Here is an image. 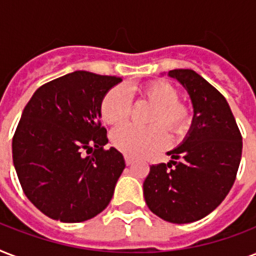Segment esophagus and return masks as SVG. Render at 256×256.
<instances>
[{
  "label": "esophagus",
  "mask_w": 256,
  "mask_h": 256,
  "mask_svg": "<svg viewBox=\"0 0 256 256\" xmlns=\"http://www.w3.org/2000/svg\"><path fill=\"white\" fill-rule=\"evenodd\" d=\"M124 162H126V164H128V166H130V164H132V162H134V160H132V156H124Z\"/></svg>",
  "instance_id": "obj_1"
}]
</instances>
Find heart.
I'll use <instances>...</instances> for the list:
<instances>
[{"label":"heart","instance_id":"b5f03b06","mask_svg":"<svg viewBox=\"0 0 256 256\" xmlns=\"http://www.w3.org/2000/svg\"><path fill=\"white\" fill-rule=\"evenodd\" d=\"M144 100L154 104L150 122L162 124L168 132L179 134L184 132L188 124V110L178 102V90L164 81L148 82L140 88ZM132 100L128 88L124 85L114 86L108 90L100 102V116L106 124H116L124 122L132 112ZM114 148L126 156H140L150 152L160 150L168 144V136L160 124H126L112 132Z\"/></svg>","mask_w":256,"mask_h":256}]
</instances>
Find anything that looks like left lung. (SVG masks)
Returning <instances> with one entry per match:
<instances>
[{"mask_svg": "<svg viewBox=\"0 0 256 256\" xmlns=\"http://www.w3.org/2000/svg\"><path fill=\"white\" fill-rule=\"evenodd\" d=\"M186 88L194 116L183 144L168 164L150 166L144 182L148 208L170 223L204 218L226 198L242 158V136L226 98L190 69L168 72Z\"/></svg>", "mask_w": 256, "mask_h": 256, "instance_id": "left-lung-1", "label": "left lung"}]
</instances>
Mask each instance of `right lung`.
Here are the masks:
<instances>
[{"label":"right lung","mask_w":256,"mask_h":256,"mask_svg":"<svg viewBox=\"0 0 256 256\" xmlns=\"http://www.w3.org/2000/svg\"><path fill=\"white\" fill-rule=\"evenodd\" d=\"M122 78L78 70L37 88L13 136V164L30 202L56 220L78 223L104 211L124 168L104 148L100 102ZM92 150L90 156L82 152Z\"/></svg>","instance_id":"add662e5"}]
</instances>
